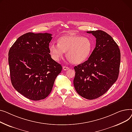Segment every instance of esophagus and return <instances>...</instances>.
<instances>
[{"mask_svg": "<svg viewBox=\"0 0 132 132\" xmlns=\"http://www.w3.org/2000/svg\"><path fill=\"white\" fill-rule=\"evenodd\" d=\"M63 69L64 70V71H65V70H69V68L67 67H65V66H63Z\"/></svg>", "mask_w": 132, "mask_h": 132, "instance_id": "obj_1", "label": "esophagus"}]
</instances>
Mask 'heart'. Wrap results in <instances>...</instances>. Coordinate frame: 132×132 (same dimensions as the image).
<instances>
[{
    "instance_id": "1",
    "label": "heart",
    "mask_w": 132,
    "mask_h": 132,
    "mask_svg": "<svg viewBox=\"0 0 132 132\" xmlns=\"http://www.w3.org/2000/svg\"><path fill=\"white\" fill-rule=\"evenodd\" d=\"M93 50V44L88 37L69 35L60 37L58 44H51L49 51L52 57L58 61L67 52V57L73 64H80L87 60Z\"/></svg>"
}]
</instances>
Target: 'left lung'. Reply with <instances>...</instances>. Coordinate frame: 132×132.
<instances>
[{
  "instance_id": "8db88e82",
  "label": "left lung",
  "mask_w": 132,
  "mask_h": 132,
  "mask_svg": "<svg viewBox=\"0 0 132 132\" xmlns=\"http://www.w3.org/2000/svg\"><path fill=\"white\" fill-rule=\"evenodd\" d=\"M96 38L88 59L74 67L75 88L81 96L93 100L103 95L117 80L120 52L113 38L102 30L87 31Z\"/></svg>"
}]
</instances>
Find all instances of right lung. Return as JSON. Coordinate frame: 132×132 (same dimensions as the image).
<instances>
[{"instance_id":"add662e5","label":"right lung","mask_w":132,"mask_h":132,"mask_svg":"<svg viewBox=\"0 0 132 132\" xmlns=\"http://www.w3.org/2000/svg\"><path fill=\"white\" fill-rule=\"evenodd\" d=\"M48 33L28 32L22 35L9 52L12 84L26 97L39 101L47 97L62 67L50 54Z\"/></svg>"}]
</instances>
